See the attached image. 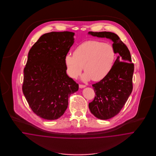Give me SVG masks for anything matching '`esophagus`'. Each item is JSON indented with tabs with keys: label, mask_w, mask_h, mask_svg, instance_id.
Listing matches in <instances>:
<instances>
[{
	"label": "esophagus",
	"mask_w": 156,
	"mask_h": 156,
	"mask_svg": "<svg viewBox=\"0 0 156 156\" xmlns=\"http://www.w3.org/2000/svg\"><path fill=\"white\" fill-rule=\"evenodd\" d=\"M79 87H80V88H83V87H86V85H81V84H80V85H79Z\"/></svg>",
	"instance_id": "1"
}]
</instances>
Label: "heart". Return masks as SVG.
I'll return each mask as SVG.
<instances>
[{"instance_id":"1","label":"heart","mask_w":156,"mask_h":156,"mask_svg":"<svg viewBox=\"0 0 156 156\" xmlns=\"http://www.w3.org/2000/svg\"><path fill=\"white\" fill-rule=\"evenodd\" d=\"M115 58V50L112 44L97 40L87 41L76 48L73 55H66V72L70 77L76 78L84 67V80L99 81L111 71Z\"/></svg>"}]
</instances>
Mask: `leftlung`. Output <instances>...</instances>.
Listing matches in <instances>:
<instances>
[{
  "instance_id": "8db88e82",
  "label": "left lung",
  "mask_w": 156,
  "mask_h": 156,
  "mask_svg": "<svg viewBox=\"0 0 156 156\" xmlns=\"http://www.w3.org/2000/svg\"><path fill=\"white\" fill-rule=\"evenodd\" d=\"M89 34L111 39L115 52L118 54L109 74L92 85L95 95L94 100L89 104L90 112L95 117L108 119L120 112L132 93L134 66L128 47L116 34L106 31H89Z\"/></svg>"
}]
</instances>
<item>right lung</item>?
<instances>
[{
	"instance_id": "right-lung-1",
	"label": "right lung",
	"mask_w": 156,
	"mask_h": 156,
	"mask_svg": "<svg viewBox=\"0 0 156 156\" xmlns=\"http://www.w3.org/2000/svg\"><path fill=\"white\" fill-rule=\"evenodd\" d=\"M74 35L69 31L44 34L28 52L22 91L33 112L43 119L61 117L69 97L78 90V84L67 75L65 61Z\"/></svg>"
}]
</instances>
